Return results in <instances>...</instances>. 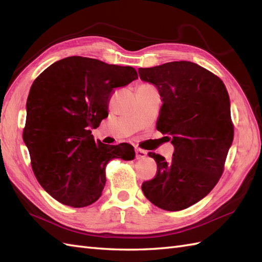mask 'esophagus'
Returning a JSON list of instances; mask_svg holds the SVG:
<instances>
[{
  "label": "esophagus",
  "instance_id": "obj_1",
  "mask_svg": "<svg viewBox=\"0 0 262 262\" xmlns=\"http://www.w3.org/2000/svg\"><path fill=\"white\" fill-rule=\"evenodd\" d=\"M147 155V152L144 149H141V148H137L136 149V157L137 160H143Z\"/></svg>",
  "mask_w": 262,
  "mask_h": 262
}]
</instances>
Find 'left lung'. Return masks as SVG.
<instances>
[{
	"instance_id": "obj_1",
	"label": "left lung",
	"mask_w": 262,
	"mask_h": 262,
	"mask_svg": "<svg viewBox=\"0 0 262 262\" xmlns=\"http://www.w3.org/2000/svg\"><path fill=\"white\" fill-rule=\"evenodd\" d=\"M139 75L160 93L156 128L175 147L170 162L148 153L157 172L142 191L163 210L187 209L208 195L223 173L234 138L228 93L221 78L189 61L141 68Z\"/></svg>"
}]
</instances>
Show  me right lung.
<instances>
[{
  "instance_id": "add662e5",
  "label": "right lung",
  "mask_w": 262,
  "mask_h": 262,
  "mask_svg": "<svg viewBox=\"0 0 262 262\" xmlns=\"http://www.w3.org/2000/svg\"><path fill=\"white\" fill-rule=\"evenodd\" d=\"M137 78L132 67L68 57L34 81L23 139L37 180L57 201L73 208L96 202L106 184L108 162L136 156L130 144L96 143L91 130L107 118L114 90Z\"/></svg>"
}]
</instances>
